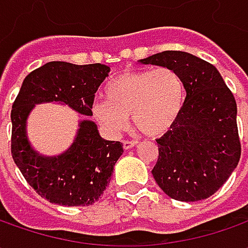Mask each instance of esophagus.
I'll return each mask as SVG.
<instances>
[{
	"mask_svg": "<svg viewBox=\"0 0 248 248\" xmlns=\"http://www.w3.org/2000/svg\"><path fill=\"white\" fill-rule=\"evenodd\" d=\"M137 143H138V140H127L125 139V140H123V148L125 149V150H128V149L134 148Z\"/></svg>",
	"mask_w": 248,
	"mask_h": 248,
	"instance_id": "1",
	"label": "esophagus"
}]
</instances>
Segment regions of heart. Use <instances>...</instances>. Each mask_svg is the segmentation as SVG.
Masks as SVG:
<instances>
[{"mask_svg":"<svg viewBox=\"0 0 248 248\" xmlns=\"http://www.w3.org/2000/svg\"><path fill=\"white\" fill-rule=\"evenodd\" d=\"M105 98L92 106V113L109 132H121L131 116L139 131L158 137L175 124L185 88L178 73L157 67L120 74L106 84Z\"/></svg>","mask_w":248,"mask_h":248,"instance_id":"b5f03b06","label":"heart"}]
</instances>
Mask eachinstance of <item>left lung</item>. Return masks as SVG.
Returning <instances> with one entry per match:
<instances>
[{
	"label": "left lung",
	"instance_id": "obj_1",
	"mask_svg": "<svg viewBox=\"0 0 248 248\" xmlns=\"http://www.w3.org/2000/svg\"><path fill=\"white\" fill-rule=\"evenodd\" d=\"M178 73L186 98L175 124L157 139L152 174L171 199L199 202L226 182L240 160L233 93L211 63L182 51H164L139 61Z\"/></svg>",
	"mask_w": 248,
	"mask_h": 248
}]
</instances>
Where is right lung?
I'll return each mask as SVG.
<instances>
[{"label":"right lung","instance_id":"obj_1","mask_svg":"<svg viewBox=\"0 0 248 248\" xmlns=\"http://www.w3.org/2000/svg\"><path fill=\"white\" fill-rule=\"evenodd\" d=\"M106 64L48 62L24 78L11 111V152L27 184L48 202L90 205L98 202L111 179L123 143L106 140L91 120H82L72 146L59 156H41L30 145L26 121L38 103L61 102L92 116L95 92L109 76Z\"/></svg>","mask_w":248,"mask_h":248}]
</instances>
